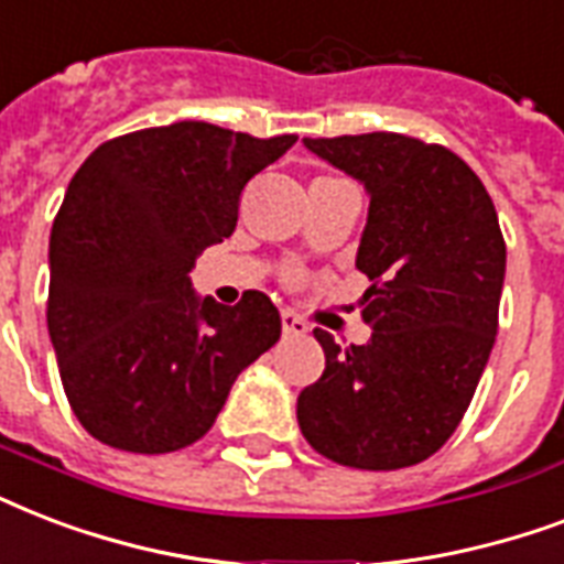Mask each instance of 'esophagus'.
Wrapping results in <instances>:
<instances>
[{
  "instance_id": "esophagus-1",
  "label": "esophagus",
  "mask_w": 564,
  "mask_h": 564,
  "mask_svg": "<svg viewBox=\"0 0 564 564\" xmlns=\"http://www.w3.org/2000/svg\"><path fill=\"white\" fill-rule=\"evenodd\" d=\"M282 329H285V335H305L308 332V323L300 317L296 312H282Z\"/></svg>"
}]
</instances>
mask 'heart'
<instances>
[{
  "label": "heart",
  "instance_id": "obj_1",
  "mask_svg": "<svg viewBox=\"0 0 564 564\" xmlns=\"http://www.w3.org/2000/svg\"><path fill=\"white\" fill-rule=\"evenodd\" d=\"M303 279H305V270L303 268H296V264H294V268L285 270V282H291V285H300Z\"/></svg>",
  "mask_w": 564,
  "mask_h": 564
}]
</instances>
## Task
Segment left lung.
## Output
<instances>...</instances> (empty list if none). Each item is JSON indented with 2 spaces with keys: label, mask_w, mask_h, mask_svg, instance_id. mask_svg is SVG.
Instances as JSON below:
<instances>
[{
  "label": "left lung",
  "mask_w": 564,
  "mask_h": 564,
  "mask_svg": "<svg viewBox=\"0 0 564 564\" xmlns=\"http://www.w3.org/2000/svg\"><path fill=\"white\" fill-rule=\"evenodd\" d=\"M365 182L356 268L368 344L314 338L326 368L300 391L296 421L321 456L359 470L430 459L468 412L497 335L506 241L479 176L447 147L397 132L305 138Z\"/></svg>",
  "instance_id": "8db88e82"
}]
</instances>
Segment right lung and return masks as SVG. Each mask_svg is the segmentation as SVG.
<instances>
[{
    "label": "right lung",
    "mask_w": 564,
    "mask_h": 564,
    "mask_svg": "<svg viewBox=\"0 0 564 564\" xmlns=\"http://www.w3.org/2000/svg\"><path fill=\"white\" fill-rule=\"evenodd\" d=\"M294 141L182 120L111 138L78 167L52 223L46 323L69 409L96 441L147 456L194 444L279 341L268 294L220 305L187 276Z\"/></svg>",
    "instance_id": "add662e5"
}]
</instances>
